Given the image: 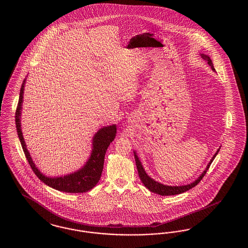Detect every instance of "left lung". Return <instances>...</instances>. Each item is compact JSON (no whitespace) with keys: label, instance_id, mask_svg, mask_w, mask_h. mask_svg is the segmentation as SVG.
Here are the masks:
<instances>
[{"label":"left lung","instance_id":"left-lung-1","mask_svg":"<svg viewBox=\"0 0 248 248\" xmlns=\"http://www.w3.org/2000/svg\"><path fill=\"white\" fill-rule=\"evenodd\" d=\"M201 57H202V59H204L205 61H207V64L211 67V69H212L213 71H215L211 59H210L207 55H204V54H201ZM218 152H219V149L217 151V153L213 156L212 159H211L210 162H209V164L206 166L205 170L202 173V175H201L200 177H198L194 182H192V183H190V184H188V185H183V186H167V185H164V184H161V183L155 181L152 177H149V176L146 174V172H145V170H144V168H143L141 163H140V161L138 155L136 154V152H134V156H135V160H136V165H137V168H138L139 176L140 177V180H141L142 183L144 184V186H145L147 189H149V190H151L152 192L160 194V195H162V196H168V195H176V194L183 193V192L189 190V189H191V188L195 187V186L200 182L201 180L202 179V177H204V175L206 174V172H207L209 166L212 164L213 160L215 159V157L217 156V154Z\"/></svg>","mask_w":248,"mask_h":248}]
</instances>
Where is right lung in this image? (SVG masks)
<instances>
[{"instance_id":"1","label":"right lung","mask_w":248,"mask_h":248,"mask_svg":"<svg viewBox=\"0 0 248 248\" xmlns=\"http://www.w3.org/2000/svg\"><path fill=\"white\" fill-rule=\"evenodd\" d=\"M25 82L26 80H24L23 83L21 85L18 104L16 110V125L17 135L21 143L24 154L31 169L33 170L34 174L45 184L60 191L70 192V193H79V192L81 193V192H86L93 189L101 177L107 149L109 146V144L115 139L116 130H117L116 125L112 124L109 126H105L95 133L93 138V144H92L93 149H92L91 155L88 161L86 162V164L83 165L80 170L69 175H66L64 177H46L44 174H42L40 170L36 167L35 164L33 163L31 155L27 150L26 143L24 141L23 135L21 131L20 116H21V109H22L21 106L23 102Z\"/></svg>"}]
</instances>
